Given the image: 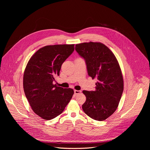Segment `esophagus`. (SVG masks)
<instances>
[{"label":"esophagus","instance_id":"esophagus-1","mask_svg":"<svg viewBox=\"0 0 150 150\" xmlns=\"http://www.w3.org/2000/svg\"><path fill=\"white\" fill-rule=\"evenodd\" d=\"M81 92V91H79V90H74V93H75V94H79Z\"/></svg>","mask_w":150,"mask_h":150}]
</instances>
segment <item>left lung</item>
<instances>
[{
	"label": "left lung",
	"instance_id": "8db88e82",
	"mask_svg": "<svg viewBox=\"0 0 150 150\" xmlns=\"http://www.w3.org/2000/svg\"><path fill=\"white\" fill-rule=\"evenodd\" d=\"M75 50L84 59L88 75L97 79L94 91H82L86 96L82 109L91 118L104 120L116 111L123 91L118 61L113 52L99 42L77 44Z\"/></svg>",
	"mask_w": 150,
	"mask_h": 150
}]
</instances>
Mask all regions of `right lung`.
Segmentation results:
<instances>
[{
  "label": "right lung",
  "mask_w": 150,
  "mask_h": 150,
  "mask_svg": "<svg viewBox=\"0 0 150 150\" xmlns=\"http://www.w3.org/2000/svg\"><path fill=\"white\" fill-rule=\"evenodd\" d=\"M74 51V45L46 46L38 50L25 68L23 87L33 112L45 120L60 115L74 93L53 84L62 63Z\"/></svg>",
  "instance_id": "add662e5"
}]
</instances>
